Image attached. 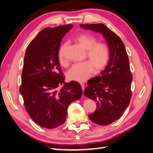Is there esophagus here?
I'll return each instance as SVG.
<instances>
[{"instance_id":"34e87169","label":"esophagus","mask_w":153,"mask_h":153,"mask_svg":"<svg viewBox=\"0 0 153 153\" xmlns=\"http://www.w3.org/2000/svg\"><path fill=\"white\" fill-rule=\"evenodd\" d=\"M80 85L82 87V91H84V88H85V85L84 84H82V83H81L80 84Z\"/></svg>"}]
</instances>
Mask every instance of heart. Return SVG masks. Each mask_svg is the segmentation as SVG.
<instances>
[{"label":"heart","mask_w":153,"mask_h":153,"mask_svg":"<svg viewBox=\"0 0 153 153\" xmlns=\"http://www.w3.org/2000/svg\"><path fill=\"white\" fill-rule=\"evenodd\" d=\"M77 42L84 50H87L86 56L89 62H83L73 64L67 73L69 80L78 82H84L90 77L93 71L99 73L107 65L110 58V51L108 46L103 43H96L94 36L83 34L76 38ZM67 43L61 46L58 53L59 61L61 65H65L66 61L64 58V51Z\"/></svg>","instance_id":"b5f03b06"}]
</instances>
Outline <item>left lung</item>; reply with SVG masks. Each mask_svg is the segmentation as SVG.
Instances as JSON below:
<instances>
[{
	"label": "left lung",
	"instance_id": "left-lung-1",
	"mask_svg": "<svg viewBox=\"0 0 153 153\" xmlns=\"http://www.w3.org/2000/svg\"><path fill=\"white\" fill-rule=\"evenodd\" d=\"M103 36L110 51V58L101 75L92 78L84 92V95L96 102L94 113L89 115L93 123L105 126L117 121L128 107L131 98L133 80L126 48L121 38L104 24H81Z\"/></svg>",
	"mask_w": 153,
	"mask_h": 153
}]
</instances>
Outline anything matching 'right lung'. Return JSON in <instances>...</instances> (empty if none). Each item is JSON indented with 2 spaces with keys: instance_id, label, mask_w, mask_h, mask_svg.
Masks as SVG:
<instances>
[{
  "instance_id": "right-lung-1",
  "label": "right lung",
  "mask_w": 153,
  "mask_h": 153,
  "mask_svg": "<svg viewBox=\"0 0 153 153\" xmlns=\"http://www.w3.org/2000/svg\"><path fill=\"white\" fill-rule=\"evenodd\" d=\"M72 27L73 25H66L45 28L32 40L25 52L20 92L31 119L45 128L62 125L69 105L82 95L79 83L64 82L58 57L61 40Z\"/></svg>"
}]
</instances>
